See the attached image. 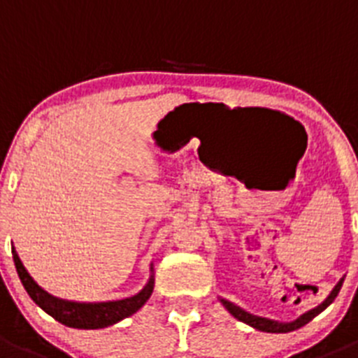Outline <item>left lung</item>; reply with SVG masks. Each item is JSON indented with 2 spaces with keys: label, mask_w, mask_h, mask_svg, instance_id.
Masks as SVG:
<instances>
[{
  "label": "left lung",
  "mask_w": 358,
  "mask_h": 358,
  "mask_svg": "<svg viewBox=\"0 0 358 358\" xmlns=\"http://www.w3.org/2000/svg\"><path fill=\"white\" fill-rule=\"evenodd\" d=\"M343 281H344V278H341L339 283L334 287V290L330 292V296H328L327 299L321 303V305H317L315 308L308 310V312H305L303 315H299L296 321H290V322H280V321H273V319L260 317V315H252V314H249V312H245L243 308H240V306H236V305H233L231 301H227V299H220V303L226 306L227 312H229L233 317H236L238 321L245 322V324H249V327L256 328V330L268 331V334H287V331H292V330H297V328L305 327L306 322L312 321V319H314L317 314H321L322 310L327 308L328 305H331V301H334L335 297H337L341 287H343Z\"/></svg>",
  "instance_id": "1"
}]
</instances>
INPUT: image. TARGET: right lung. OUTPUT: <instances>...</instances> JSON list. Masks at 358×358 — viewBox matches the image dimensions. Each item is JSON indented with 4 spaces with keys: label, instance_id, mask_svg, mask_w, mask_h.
I'll list each match as a JSON object with an SVG mask.
<instances>
[{
    "label": "right lung",
    "instance_id": "right-lung-1",
    "mask_svg": "<svg viewBox=\"0 0 358 358\" xmlns=\"http://www.w3.org/2000/svg\"><path fill=\"white\" fill-rule=\"evenodd\" d=\"M12 256H14L15 271L19 274V280L23 283L28 296L34 299L36 305H39L46 314L52 315L55 321L62 322L69 328H82V330H96V328H106L136 314L141 306L147 303L148 297L154 290V274H150L148 283L132 297L118 299V301H106V303H77L68 301V299H59L41 289L36 281L31 280L30 274L27 273L24 265L19 260L17 252L12 248ZM152 273V265H150Z\"/></svg>",
    "mask_w": 358,
    "mask_h": 358
}]
</instances>
